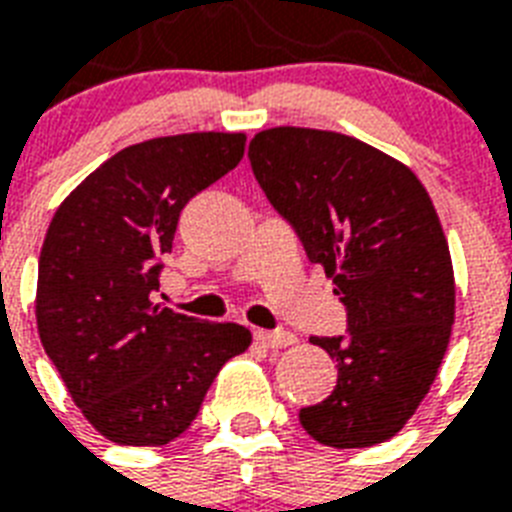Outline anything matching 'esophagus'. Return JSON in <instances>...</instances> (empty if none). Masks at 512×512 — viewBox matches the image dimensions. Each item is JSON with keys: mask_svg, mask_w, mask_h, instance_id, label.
<instances>
[{"mask_svg": "<svg viewBox=\"0 0 512 512\" xmlns=\"http://www.w3.org/2000/svg\"><path fill=\"white\" fill-rule=\"evenodd\" d=\"M255 340L260 342V345H265V348H287V345H292L297 337L292 335V332H287V329H273V332L257 329Z\"/></svg>", "mask_w": 512, "mask_h": 512, "instance_id": "obj_1", "label": "esophagus"}]
</instances>
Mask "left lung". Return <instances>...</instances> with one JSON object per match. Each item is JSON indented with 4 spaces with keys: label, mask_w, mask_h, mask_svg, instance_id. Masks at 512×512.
<instances>
[{
    "label": "left lung",
    "mask_w": 512,
    "mask_h": 512,
    "mask_svg": "<svg viewBox=\"0 0 512 512\" xmlns=\"http://www.w3.org/2000/svg\"><path fill=\"white\" fill-rule=\"evenodd\" d=\"M247 156L345 305V335L311 337L337 385L300 425L335 449L382 444L420 406L452 335V257L433 201L409 167L340 132L273 127Z\"/></svg>",
    "instance_id": "left-lung-1"
}]
</instances>
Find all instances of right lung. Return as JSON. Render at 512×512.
Masks as SVG:
<instances>
[{
    "mask_svg": "<svg viewBox=\"0 0 512 512\" xmlns=\"http://www.w3.org/2000/svg\"><path fill=\"white\" fill-rule=\"evenodd\" d=\"M241 132L154 138L114 154L71 191L39 255L36 327L92 428L124 446H164L199 414L239 324L154 305L188 201L244 156Z\"/></svg>",
    "mask_w": 512,
    "mask_h": 512,
    "instance_id": "obj_1",
    "label": "right lung"
}]
</instances>
